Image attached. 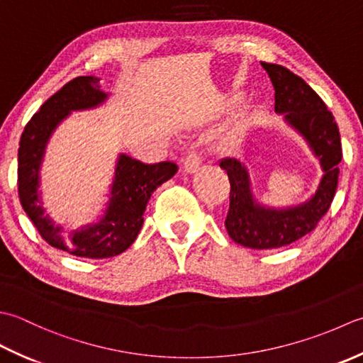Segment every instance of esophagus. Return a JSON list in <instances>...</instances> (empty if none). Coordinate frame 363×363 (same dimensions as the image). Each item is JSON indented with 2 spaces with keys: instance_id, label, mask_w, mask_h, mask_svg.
<instances>
[{
  "instance_id": "1",
  "label": "esophagus",
  "mask_w": 363,
  "mask_h": 363,
  "mask_svg": "<svg viewBox=\"0 0 363 363\" xmlns=\"http://www.w3.org/2000/svg\"><path fill=\"white\" fill-rule=\"evenodd\" d=\"M201 162L202 158L199 157L196 152H191L186 158L183 160V167H184V172L188 174H194L199 167H201Z\"/></svg>"
}]
</instances>
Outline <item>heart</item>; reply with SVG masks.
<instances>
[{
	"instance_id": "heart-1",
	"label": "heart",
	"mask_w": 363,
	"mask_h": 363,
	"mask_svg": "<svg viewBox=\"0 0 363 363\" xmlns=\"http://www.w3.org/2000/svg\"><path fill=\"white\" fill-rule=\"evenodd\" d=\"M240 101V97H232V99H228L227 101H225V106H233V105H236V103ZM247 122H249V119H241L240 122H238V127H236V131H241L244 127H246L247 125Z\"/></svg>"
}]
</instances>
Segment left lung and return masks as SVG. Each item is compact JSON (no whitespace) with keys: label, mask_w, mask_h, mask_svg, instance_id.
Masks as SVG:
<instances>
[{"label":"left lung","mask_w":363,"mask_h":363,"mask_svg":"<svg viewBox=\"0 0 363 363\" xmlns=\"http://www.w3.org/2000/svg\"><path fill=\"white\" fill-rule=\"evenodd\" d=\"M262 65L274 86L276 113L284 114L288 125L306 138L321 162L323 179L307 202L276 210L255 201L244 164L235 158H224L219 162L230 180L227 232L235 242L257 250L288 246L313 230L334 201L338 164L343 157L337 122L320 95L282 65L269 62Z\"/></svg>","instance_id":"obj_1"}]
</instances>
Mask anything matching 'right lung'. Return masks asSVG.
I'll use <instances>...</instances> for the list:
<instances>
[{
	"label": "right lung",
	"mask_w": 363,
	"mask_h": 363,
	"mask_svg": "<svg viewBox=\"0 0 363 363\" xmlns=\"http://www.w3.org/2000/svg\"><path fill=\"white\" fill-rule=\"evenodd\" d=\"M99 78L78 77L51 95L21 133L18 149V197L34 227L50 246L84 258H109L127 250L143 227L144 211L153 191L179 171L175 162L145 164L121 155L103 218L81 230L65 232L42 206L39 171L51 133L72 111L101 105L108 94L100 91Z\"/></svg>",
	"instance_id": "obj_1"
}]
</instances>
